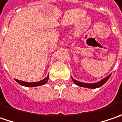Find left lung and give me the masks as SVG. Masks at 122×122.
I'll return each mask as SVG.
<instances>
[{
  "mask_svg": "<svg viewBox=\"0 0 122 122\" xmlns=\"http://www.w3.org/2000/svg\"><path fill=\"white\" fill-rule=\"evenodd\" d=\"M111 76V74L108 76L107 77H106L105 78H104L103 80L100 81L98 82H96V83H85V82H79L78 81H76L75 79H74L72 77H71V79L73 81V82H74L76 85L80 86V87H87V88H90V89H96V88L100 87H101L102 85H103L104 84L105 82H107L108 81L109 78Z\"/></svg>",
  "mask_w": 122,
  "mask_h": 122,
  "instance_id": "1",
  "label": "left lung"
}]
</instances>
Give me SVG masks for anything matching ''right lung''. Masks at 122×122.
<instances>
[{"label": "right lung", "mask_w": 122, "mask_h": 122, "mask_svg": "<svg viewBox=\"0 0 122 122\" xmlns=\"http://www.w3.org/2000/svg\"><path fill=\"white\" fill-rule=\"evenodd\" d=\"M48 78H49V75H48L47 77H46L44 79L38 81V82H24V81H19L17 79H15V81L19 83L20 85H23L25 87H37V86H40V85H43L46 84L48 80Z\"/></svg>", "instance_id": "right-lung-1"}]
</instances>
